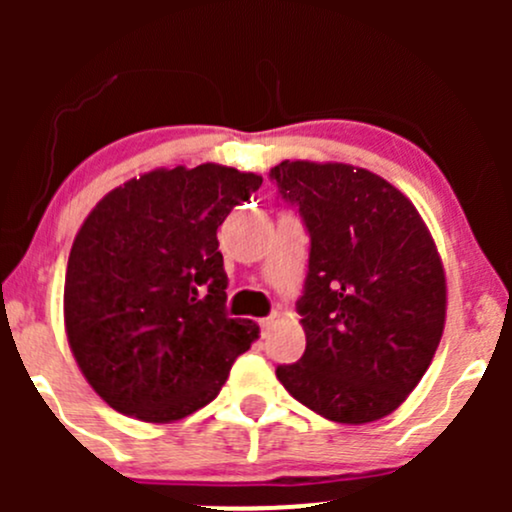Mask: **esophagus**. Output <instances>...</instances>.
Instances as JSON below:
<instances>
[{
    "label": "esophagus",
    "mask_w": 512,
    "mask_h": 512,
    "mask_svg": "<svg viewBox=\"0 0 512 512\" xmlns=\"http://www.w3.org/2000/svg\"><path fill=\"white\" fill-rule=\"evenodd\" d=\"M276 317H279V315H272V317H264V320H260L262 334H267V332H269V330H272V327L276 325V322H279V320H276Z\"/></svg>",
    "instance_id": "34e87169"
}]
</instances>
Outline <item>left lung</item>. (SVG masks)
Listing matches in <instances>:
<instances>
[{"label":"left lung","mask_w":512,"mask_h":512,"mask_svg":"<svg viewBox=\"0 0 512 512\" xmlns=\"http://www.w3.org/2000/svg\"><path fill=\"white\" fill-rule=\"evenodd\" d=\"M269 175L310 233L305 354L276 378L337 424L383 419L443 337L448 284L431 231L407 195L366 168L281 161Z\"/></svg>","instance_id":"left-lung-1"}]
</instances>
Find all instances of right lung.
<instances>
[{
  "mask_svg": "<svg viewBox=\"0 0 512 512\" xmlns=\"http://www.w3.org/2000/svg\"><path fill=\"white\" fill-rule=\"evenodd\" d=\"M262 175L202 163L154 168L110 190L76 233L64 330L88 385L120 414L170 424L219 395L260 337L226 315L216 231Z\"/></svg>",
  "mask_w": 512,
  "mask_h": 512,
  "instance_id": "add662e5",
  "label": "right lung"
}]
</instances>
